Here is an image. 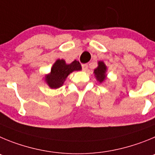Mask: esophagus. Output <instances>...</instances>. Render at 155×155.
I'll use <instances>...</instances> for the list:
<instances>
[{"label": "esophagus", "instance_id": "34e87169", "mask_svg": "<svg viewBox=\"0 0 155 155\" xmlns=\"http://www.w3.org/2000/svg\"><path fill=\"white\" fill-rule=\"evenodd\" d=\"M82 69L83 71H86L88 69V65L87 64H83L82 65Z\"/></svg>", "mask_w": 155, "mask_h": 155}]
</instances>
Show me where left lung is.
Segmentation results:
<instances>
[{"label": "left lung", "mask_w": 155, "mask_h": 155, "mask_svg": "<svg viewBox=\"0 0 155 155\" xmlns=\"http://www.w3.org/2000/svg\"><path fill=\"white\" fill-rule=\"evenodd\" d=\"M98 65V67L94 70V74L97 80L100 81V83H102L106 79L107 67L103 62H99Z\"/></svg>", "instance_id": "obj_1"}]
</instances>
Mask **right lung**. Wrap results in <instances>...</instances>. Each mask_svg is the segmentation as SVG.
<instances>
[{
  "label": "right lung",
  "mask_w": 155,
  "mask_h": 155,
  "mask_svg": "<svg viewBox=\"0 0 155 155\" xmlns=\"http://www.w3.org/2000/svg\"><path fill=\"white\" fill-rule=\"evenodd\" d=\"M80 63L79 61H73L67 65L63 59H58L51 69V73L45 76V80L51 89H57L63 84L67 76L73 71L81 70Z\"/></svg>",
  "instance_id": "right-lung-1"
}]
</instances>
